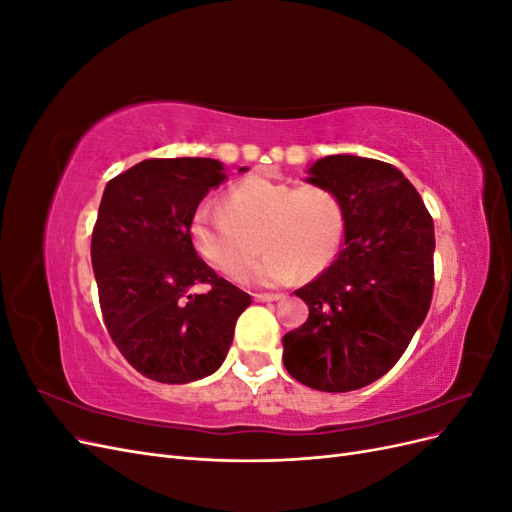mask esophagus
Returning <instances> with one entry per match:
<instances>
[{
  "mask_svg": "<svg viewBox=\"0 0 512 512\" xmlns=\"http://www.w3.org/2000/svg\"><path fill=\"white\" fill-rule=\"evenodd\" d=\"M254 299L258 301V303H271V301H277V299H282V294H254Z\"/></svg>",
  "mask_w": 512,
  "mask_h": 512,
  "instance_id": "34e87169",
  "label": "esophagus"
}]
</instances>
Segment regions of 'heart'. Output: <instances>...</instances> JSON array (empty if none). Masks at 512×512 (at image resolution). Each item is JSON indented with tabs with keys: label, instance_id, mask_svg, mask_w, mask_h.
Returning a JSON list of instances; mask_svg holds the SVG:
<instances>
[{
	"label": "heart",
	"instance_id": "obj_1",
	"mask_svg": "<svg viewBox=\"0 0 512 512\" xmlns=\"http://www.w3.org/2000/svg\"><path fill=\"white\" fill-rule=\"evenodd\" d=\"M344 215L337 198L318 185L247 177L224 198V209L200 205L192 218L194 250L209 267L239 277L265 243L267 252L247 271L258 286L290 284L301 271L314 275L337 256Z\"/></svg>",
	"mask_w": 512,
	"mask_h": 512
}]
</instances>
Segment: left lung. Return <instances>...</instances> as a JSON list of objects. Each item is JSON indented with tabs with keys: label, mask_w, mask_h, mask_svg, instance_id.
Here are the masks:
<instances>
[{
	"label": "left lung",
	"mask_w": 512,
	"mask_h": 512,
	"mask_svg": "<svg viewBox=\"0 0 512 512\" xmlns=\"http://www.w3.org/2000/svg\"><path fill=\"white\" fill-rule=\"evenodd\" d=\"M307 175L342 207L344 247L294 292L309 316L284 335V365L309 389L348 393L382 378L423 324L436 235L421 194L391 164L337 153Z\"/></svg>",
	"instance_id": "8db88e82"
}]
</instances>
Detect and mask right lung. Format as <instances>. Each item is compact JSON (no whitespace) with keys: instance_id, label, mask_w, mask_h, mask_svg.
I'll use <instances>...</instances> for the list:
<instances>
[{"instance_id":"add662e5","label":"right lung","mask_w":512,"mask_h":512,"mask_svg":"<svg viewBox=\"0 0 512 512\" xmlns=\"http://www.w3.org/2000/svg\"><path fill=\"white\" fill-rule=\"evenodd\" d=\"M226 177L218 160L162 158L138 162L104 188L91 235L102 316L119 352L156 382L218 371L252 303L198 258L190 237L200 200ZM198 283L210 290L192 293Z\"/></svg>"}]
</instances>
